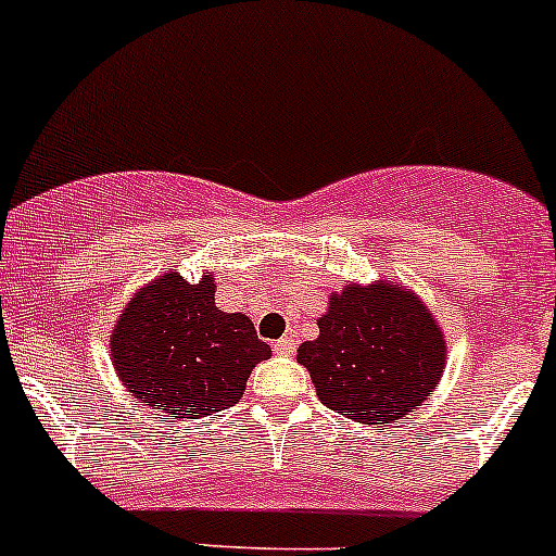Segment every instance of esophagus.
Returning a JSON list of instances; mask_svg holds the SVG:
<instances>
[{"label":"esophagus","instance_id":"1","mask_svg":"<svg viewBox=\"0 0 556 556\" xmlns=\"http://www.w3.org/2000/svg\"><path fill=\"white\" fill-rule=\"evenodd\" d=\"M295 334H285V338H279L277 343H274V353H279V356H292L295 353Z\"/></svg>","mask_w":556,"mask_h":556}]
</instances>
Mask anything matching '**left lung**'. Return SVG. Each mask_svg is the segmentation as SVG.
I'll use <instances>...</instances> for the list:
<instances>
[{
  "label": "left lung",
  "instance_id": "1",
  "mask_svg": "<svg viewBox=\"0 0 556 556\" xmlns=\"http://www.w3.org/2000/svg\"><path fill=\"white\" fill-rule=\"evenodd\" d=\"M316 395L362 425H388L422 406L446 369L430 308L395 282L345 285L329 295L319 338L298 348Z\"/></svg>",
  "mask_w": 556,
  "mask_h": 556
}]
</instances>
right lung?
I'll use <instances>...</instances> for the list:
<instances>
[{
  "mask_svg": "<svg viewBox=\"0 0 556 556\" xmlns=\"http://www.w3.org/2000/svg\"><path fill=\"white\" fill-rule=\"evenodd\" d=\"M205 271L189 285L179 271L152 279L124 308L110 334L115 375L139 404L176 419H200L235 406L255 364L271 348L245 314L216 308Z\"/></svg>",
  "mask_w": 556,
  "mask_h": 556,
  "instance_id": "add662e5",
  "label": "right lung"
}]
</instances>
